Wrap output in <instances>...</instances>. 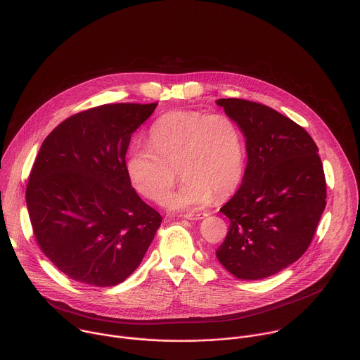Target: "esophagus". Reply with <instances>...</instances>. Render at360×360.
<instances>
[{
    "label": "esophagus",
    "mask_w": 360,
    "mask_h": 360,
    "mask_svg": "<svg viewBox=\"0 0 360 360\" xmlns=\"http://www.w3.org/2000/svg\"><path fill=\"white\" fill-rule=\"evenodd\" d=\"M205 216H206L205 213H198V212H189L184 214V217L188 220H202Z\"/></svg>",
    "instance_id": "obj_1"
}]
</instances>
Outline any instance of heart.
I'll return each instance as SVG.
<instances>
[{"label":"heart","instance_id":"b5f03b06","mask_svg":"<svg viewBox=\"0 0 360 360\" xmlns=\"http://www.w3.org/2000/svg\"><path fill=\"white\" fill-rule=\"evenodd\" d=\"M150 147L137 144L126 168L134 188L161 202L174 186L179 169L181 188L165 199L172 210L207 205L236 192L245 171V143L237 122L224 113L172 110L155 120Z\"/></svg>","mask_w":360,"mask_h":360}]
</instances>
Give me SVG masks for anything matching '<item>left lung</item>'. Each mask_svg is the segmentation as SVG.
<instances>
[{
	"mask_svg": "<svg viewBox=\"0 0 360 360\" xmlns=\"http://www.w3.org/2000/svg\"><path fill=\"white\" fill-rule=\"evenodd\" d=\"M216 103L240 126L248 157L240 189L220 209L230 229L216 255L236 278L264 279L311 244L327 205L323 162L311 136L275 109L237 98Z\"/></svg>",
	"mask_w": 360,
	"mask_h": 360,
	"instance_id": "8db88e82",
	"label": "left lung"
}]
</instances>
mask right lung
I'll list each match as a JSON object with an SVG mask.
<instances>
[{
	"label": "right lung",
	"mask_w": 360,
	"mask_h": 360,
	"mask_svg": "<svg viewBox=\"0 0 360 360\" xmlns=\"http://www.w3.org/2000/svg\"><path fill=\"white\" fill-rule=\"evenodd\" d=\"M158 103H106L61 122L41 143L26 186L33 236L64 275L94 288L140 265L162 217L131 188L126 151Z\"/></svg>",
	"instance_id": "obj_1"
}]
</instances>
